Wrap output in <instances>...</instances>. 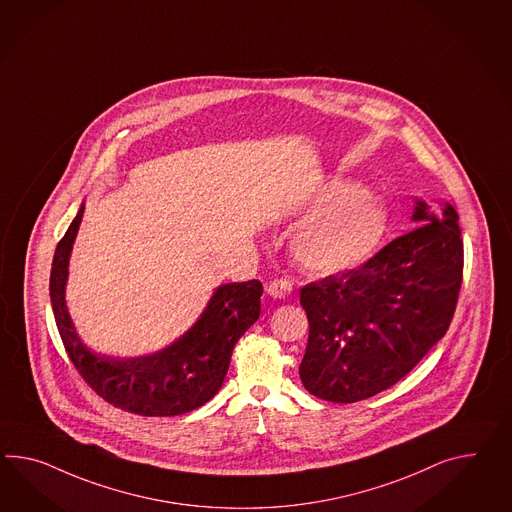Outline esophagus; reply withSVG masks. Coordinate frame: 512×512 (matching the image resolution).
Here are the masks:
<instances>
[{"label":"esophagus","instance_id":"obj_1","mask_svg":"<svg viewBox=\"0 0 512 512\" xmlns=\"http://www.w3.org/2000/svg\"><path fill=\"white\" fill-rule=\"evenodd\" d=\"M291 289H293V284H291L289 278H275V280L269 284L267 293H269L273 299H286V297H289Z\"/></svg>","mask_w":512,"mask_h":512}]
</instances>
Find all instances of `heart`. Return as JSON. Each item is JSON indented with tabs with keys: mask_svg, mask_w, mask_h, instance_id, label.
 <instances>
[{
	"mask_svg": "<svg viewBox=\"0 0 512 512\" xmlns=\"http://www.w3.org/2000/svg\"><path fill=\"white\" fill-rule=\"evenodd\" d=\"M330 202L304 219L291 236L295 262L315 275H338L362 265L377 250L388 228V211L360 185L340 182Z\"/></svg>",
	"mask_w": 512,
	"mask_h": 512,
	"instance_id": "heart-1",
	"label": "heart"
}]
</instances>
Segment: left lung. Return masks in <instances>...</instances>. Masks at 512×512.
<instances>
[{
  "instance_id": "left-lung-1",
  "label": "left lung",
  "mask_w": 512,
  "mask_h": 512,
  "mask_svg": "<svg viewBox=\"0 0 512 512\" xmlns=\"http://www.w3.org/2000/svg\"><path fill=\"white\" fill-rule=\"evenodd\" d=\"M418 226L373 258L301 289L310 323L299 373L310 394L356 403L394 386L444 338L462 286L459 215L416 200Z\"/></svg>"
}]
</instances>
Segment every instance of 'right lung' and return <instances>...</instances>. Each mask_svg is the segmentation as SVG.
<instances>
[{
  "instance_id": "add662e5",
  "label": "right lung",
  "mask_w": 512,
  "mask_h": 512,
  "mask_svg": "<svg viewBox=\"0 0 512 512\" xmlns=\"http://www.w3.org/2000/svg\"><path fill=\"white\" fill-rule=\"evenodd\" d=\"M85 206L57 243L50 299L61 340L79 375L113 407L139 416H178L208 403L223 386L232 351L260 317V280L215 289L197 323L167 349L139 358L89 351L76 334L65 302L68 260Z\"/></svg>"
}]
</instances>
